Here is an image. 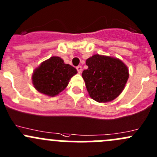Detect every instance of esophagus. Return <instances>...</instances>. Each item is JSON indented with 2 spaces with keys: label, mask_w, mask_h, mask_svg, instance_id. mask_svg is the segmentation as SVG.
I'll return each instance as SVG.
<instances>
[{
  "label": "esophagus",
  "mask_w": 157,
  "mask_h": 157,
  "mask_svg": "<svg viewBox=\"0 0 157 157\" xmlns=\"http://www.w3.org/2000/svg\"><path fill=\"white\" fill-rule=\"evenodd\" d=\"M76 69H77V72L78 73H81V71H82V67L80 65H79V66H77V67H76Z\"/></svg>",
  "instance_id": "esophagus-1"
}]
</instances>
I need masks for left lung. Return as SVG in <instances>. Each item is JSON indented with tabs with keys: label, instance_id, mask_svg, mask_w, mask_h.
<instances>
[{
	"label": "left lung",
	"instance_id": "8db88e82",
	"mask_svg": "<svg viewBox=\"0 0 157 157\" xmlns=\"http://www.w3.org/2000/svg\"><path fill=\"white\" fill-rule=\"evenodd\" d=\"M88 68L82 74L90 97L106 102L118 97L129 77L127 66L118 58L95 55L86 61Z\"/></svg>",
	"mask_w": 157,
	"mask_h": 157
}]
</instances>
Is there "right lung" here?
I'll return each instance as SVG.
<instances>
[{"label":"right lung","mask_w":157,"mask_h":157,"mask_svg":"<svg viewBox=\"0 0 157 157\" xmlns=\"http://www.w3.org/2000/svg\"><path fill=\"white\" fill-rule=\"evenodd\" d=\"M77 70L64 64L59 57H52L35 70L32 79L35 88L40 93L54 96L66 88Z\"/></svg>","instance_id":"right-lung-1"}]
</instances>
